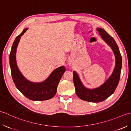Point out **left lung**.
<instances>
[{"instance_id": "8db88e82", "label": "left lung", "mask_w": 131, "mask_h": 131, "mask_svg": "<svg viewBox=\"0 0 131 131\" xmlns=\"http://www.w3.org/2000/svg\"><path fill=\"white\" fill-rule=\"evenodd\" d=\"M97 30L99 34L102 36L101 37L104 41L112 48L115 56L116 63L114 70L109 78L100 87L93 90L85 88L80 82L77 73L75 71H73V82L77 96L84 101L92 102H100L104 101L114 92L121 78L122 65V56L115 40L104 29L98 28Z\"/></svg>"}]
</instances>
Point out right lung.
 <instances>
[{
	"label": "right lung",
	"instance_id": "obj_1",
	"mask_svg": "<svg viewBox=\"0 0 131 131\" xmlns=\"http://www.w3.org/2000/svg\"><path fill=\"white\" fill-rule=\"evenodd\" d=\"M23 30L15 39L9 54V64L12 79L17 88L24 95L33 101H43L52 99L56 93L57 86L66 69L64 66L58 68L52 72L45 81L39 83L30 82L26 80L19 71L16 61V48L21 37L27 31Z\"/></svg>",
	"mask_w": 131,
	"mask_h": 131
}]
</instances>
